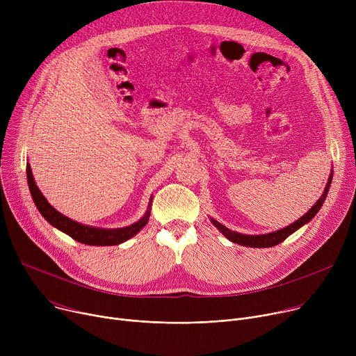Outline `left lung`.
<instances>
[{
  "label": "left lung",
  "mask_w": 356,
  "mask_h": 356,
  "mask_svg": "<svg viewBox=\"0 0 356 356\" xmlns=\"http://www.w3.org/2000/svg\"><path fill=\"white\" fill-rule=\"evenodd\" d=\"M332 173L334 172L331 170V175L328 177V183H327V186L324 188V193H322V196L319 197V200H316V203L302 217H300L297 221L286 225V227H284L281 230H277V232H273V233H267V234L250 236V234H241V233H237V232H232L230 229H227V227H225V225H222L221 222H218L217 220H214L211 217H210V221L213 222L214 227H217L222 233V236L225 238H229L232 243H236V244H240V245H244V247H252V248L274 247V245L282 243L288 236H291L293 233H296L298 229H301L302 225L308 224L315 217V214L321 210L322 204H324V202L327 199L328 191H330V186H331V181H332Z\"/></svg>",
  "instance_id": "1"
}]
</instances>
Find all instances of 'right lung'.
Here are the masks:
<instances>
[{
    "label": "right lung",
    "instance_id": "1",
    "mask_svg": "<svg viewBox=\"0 0 356 356\" xmlns=\"http://www.w3.org/2000/svg\"><path fill=\"white\" fill-rule=\"evenodd\" d=\"M26 180L29 186V191L32 200H34L38 211L42 214V217L52 225V227L58 229L59 232L68 234L74 240L86 244V245H118L129 238L135 237L145 225L149 221L150 217V204H152V197L147 206V210L145 216L138 220L136 222L126 225V227L122 229H101V227H93V225H86L82 222H78L67 216H63L59 213L56 209H54L48 200L44 197L41 190L38 188L34 176H32V170L29 163L26 165Z\"/></svg>",
    "mask_w": 356,
    "mask_h": 356
}]
</instances>
